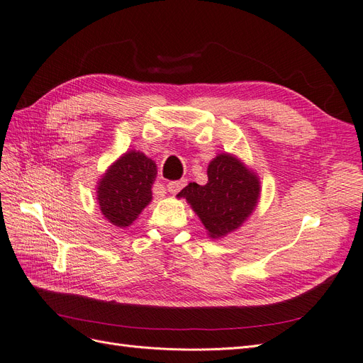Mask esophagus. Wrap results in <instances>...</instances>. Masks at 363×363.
I'll return each instance as SVG.
<instances>
[{"mask_svg":"<svg viewBox=\"0 0 363 363\" xmlns=\"http://www.w3.org/2000/svg\"><path fill=\"white\" fill-rule=\"evenodd\" d=\"M187 184V180L186 179H182V180H174V182H169L167 184V191L171 192V194H177L180 192L183 187Z\"/></svg>","mask_w":363,"mask_h":363,"instance_id":"esophagus-1","label":"esophagus"}]
</instances>
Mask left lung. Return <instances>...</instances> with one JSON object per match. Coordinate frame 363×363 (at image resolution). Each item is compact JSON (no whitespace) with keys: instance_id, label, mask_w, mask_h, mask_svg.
I'll list each match as a JSON object with an SVG mask.
<instances>
[{"instance_id":"left-lung-1","label":"left lung","mask_w":363,"mask_h":363,"mask_svg":"<svg viewBox=\"0 0 363 363\" xmlns=\"http://www.w3.org/2000/svg\"><path fill=\"white\" fill-rule=\"evenodd\" d=\"M207 176V184L189 183L177 198L187 201L210 238L220 240L252 216L260 198V180L240 157L226 152L213 157Z\"/></svg>"}]
</instances>
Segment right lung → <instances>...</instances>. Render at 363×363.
I'll list each match as a JSON object with an SVG mask.
<instances>
[{"instance_id": "1", "label": "right lung", "mask_w": 363, "mask_h": 363, "mask_svg": "<svg viewBox=\"0 0 363 363\" xmlns=\"http://www.w3.org/2000/svg\"><path fill=\"white\" fill-rule=\"evenodd\" d=\"M157 168L140 150H129L107 168L96 184V199L106 219L118 228L131 226L152 201Z\"/></svg>"}]
</instances>
